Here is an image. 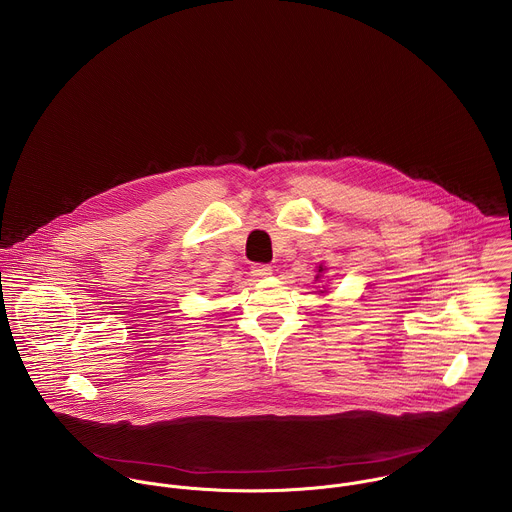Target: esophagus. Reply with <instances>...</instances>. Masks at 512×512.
I'll list each match as a JSON object with an SVG mask.
<instances>
[{"instance_id":"1","label":"esophagus","mask_w":512,"mask_h":512,"mask_svg":"<svg viewBox=\"0 0 512 512\" xmlns=\"http://www.w3.org/2000/svg\"><path fill=\"white\" fill-rule=\"evenodd\" d=\"M252 276L258 278V280L268 278V276H272V266H268V264H254L252 266Z\"/></svg>"}]
</instances>
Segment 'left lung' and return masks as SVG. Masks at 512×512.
Here are the masks:
<instances>
[{
    "label": "left lung",
    "mask_w": 512,
    "mask_h": 512,
    "mask_svg": "<svg viewBox=\"0 0 512 512\" xmlns=\"http://www.w3.org/2000/svg\"><path fill=\"white\" fill-rule=\"evenodd\" d=\"M324 270H326V268H324V266H320V268H318V272H320V274H322V272H324ZM320 274H318V276H316V280H318V278H320ZM322 294H324V292H322Z\"/></svg>",
    "instance_id": "1"
}]
</instances>
